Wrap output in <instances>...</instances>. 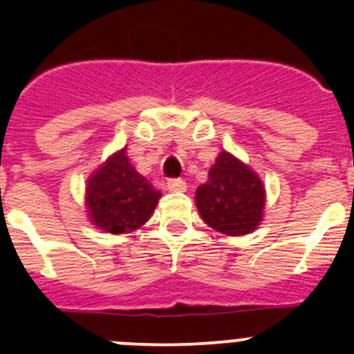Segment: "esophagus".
Listing matches in <instances>:
<instances>
[{"instance_id": "obj_1", "label": "esophagus", "mask_w": 354, "mask_h": 354, "mask_svg": "<svg viewBox=\"0 0 354 354\" xmlns=\"http://www.w3.org/2000/svg\"><path fill=\"white\" fill-rule=\"evenodd\" d=\"M167 190L173 194H180V192L187 190V183L183 180H169L167 181Z\"/></svg>"}]
</instances>
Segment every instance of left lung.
<instances>
[{
	"instance_id": "8db88e82",
	"label": "left lung",
	"mask_w": 354,
	"mask_h": 354,
	"mask_svg": "<svg viewBox=\"0 0 354 354\" xmlns=\"http://www.w3.org/2000/svg\"><path fill=\"white\" fill-rule=\"evenodd\" d=\"M266 198L259 174L227 151L219 152L209 180L195 192L203 223L227 236L253 233L263 219Z\"/></svg>"
}]
</instances>
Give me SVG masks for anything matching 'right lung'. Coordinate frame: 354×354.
I'll return each mask as SVG.
<instances>
[{
	"label": "right lung",
	"instance_id": "right-lung-1",
	"mask_svg": "<svg viewBox=\"0 0 354 354\" xmlns=\"http://www.w3.org/2000/svg\"><path fill=\"white\" fill-rule=\"evenodd\" d=\"M159 198L160 192L130 162L127 147L111 154L85 185L88 221L111 234H128L144 226Z\"/></svg>",
	"mask_w": 354,
	"mask_h": 354
}]
</instances>
